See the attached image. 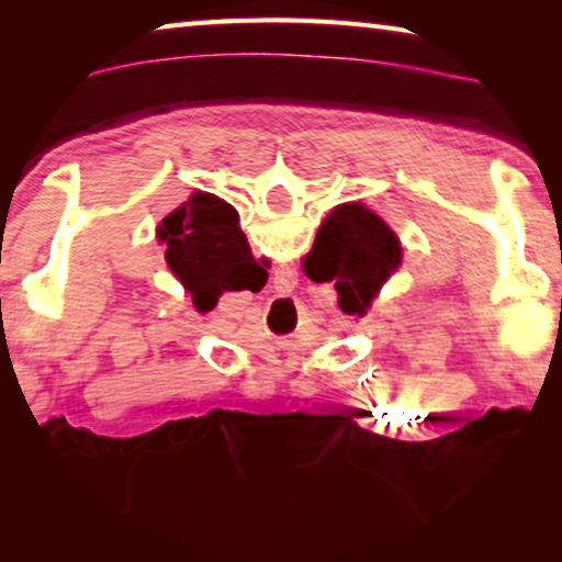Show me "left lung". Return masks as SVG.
<instances>
[{
    "instance_id": "1",
    "label": "left lung",
    "mask_w": 562,
    "mask_h": 562,
    "mask_svg": "<svg viewBox=\"0 0 562 562\" xmlns=\"http://www.w3.org/2000/svg\"><path fill=\"white\" fill-rule=\"evenodd\" d=\"M312 256L325 281H337L340 296L368 304L402 263V243L379 214L352 202L335 206L322 222Z\"/></svg>"
}]
</instances>
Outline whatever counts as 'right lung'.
I'll return each instance as SVG.
<instances>
[{
    "label": "right lung",
    "mask_w": 562,
    "mask_h": 562,
    "mask_svg": "<svg viewBox=\"0 0 562 562\" xmlns=\"http://www.w3.org/2000/svg\"><path fill=\"white\" fill-rule=\"evenodd\" d=\"M160 240L166 243L171 271L194 294L222 291L233 271L252 263L248 237L237 225V212L225 199L202 191L168 214L160 225Z\"/></svg>",
    "instance_id": "add662e5"
}]
</instances>
